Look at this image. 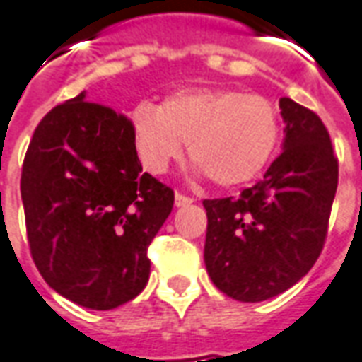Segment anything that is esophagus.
I'll use <instances>...</instances> for the list:
<instances>
[{"mask_svg": "<svg viewBox=\"0 0 362 362\" xmlns=\"http://www.w3.org/2000/svg\"><path fill=\"white\" fill-rule=\"evenodd\" d=\"M174 204L178 205V207H184V205L194 204V197L184 196L182 192H176V196H174Z\"/></svg>", "mask_w": 362, "mask_h": 362, "instance_id": "1", "label": "esophagus"}]
</instances>
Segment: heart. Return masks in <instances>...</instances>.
Instances as JSON below:
<instances>
[{"instance_id": "1", "label": "heart", "mask_w": 362, "mask_h": 362, "mask_svg": "<svg viewBox=\"0 0 362 362\" xmlns=\"http://www.w3.org/2000/svg\"><path fill=\"white\" fill-rule=\"evenodd\" d=\"M132 129L149 173H166L188 143L192 160L217 186H238L267 165L279 141V114L262 95L197 89L168 96L158 110L139 104Z\"/></svg>"}]
</instances>
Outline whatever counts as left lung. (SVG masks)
<instances>
[{"instance_id":"8db88e82","label":"left lung","mask_w":362,"mask_h":362,"mask_svg":"<svg viewBox=\"0 0 362 362\" xmlns=\"http://www.w3.org/2000/svg\"><path fill=\"white\" fill-rule=\"evenodd\" d=\"M283 151L238 197L204 199L205 267L215 287L262 303L303 279L326 244L337 189V157L316 112L281 98Z\"/></svg>"}]
</instances>
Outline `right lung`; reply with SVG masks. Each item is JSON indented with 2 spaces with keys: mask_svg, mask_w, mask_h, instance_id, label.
<instances>
[{
  "mask_svg": "<svg viewBox=\"0 0 362 362\" xmlns=\"http://www.w3.org/2000/svg\"><path fill=\"white\" fill-rule=\"evenodd\" d=\"M30 256L71 303L112 310L141 293L174 192L143 166L132 119L85 93L36 126L21 170Z\"/></svg>",
  "mask_w": 362,
  "mask_h": 362,
  "instance_id": "1",
  "label": "right lung"
}]
</instances>
